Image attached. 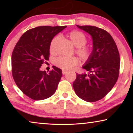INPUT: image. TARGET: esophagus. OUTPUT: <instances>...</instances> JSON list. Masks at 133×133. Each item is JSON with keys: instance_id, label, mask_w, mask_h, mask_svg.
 <instances>
[{"instance_id": "34e87169", "label": "esophagus", "mask_w": 133, "mask_h": 133, "mask_svg": "<svg viewBox=\"0 0 133 133\" xmlns=\"http://www.w3.org/2000/svg\"><path fill=\"white\" fill-rule=\"evenodd\" d=\"M67 73V71H66V70H62V73H63V75H66Z\"/></svg>"}]
</instances>
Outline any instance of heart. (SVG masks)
<instances>
[{
    "mask_svg": "<svg viewBox=\"0 0 133 133\" xmlns=\"http://www.w3.org/2000/svg\"><path fill=\"white\" fill-rule=\"evenodd\" d=\"M66 37L68 39L74 46L77 48L76 52L82 58L85 60L88 59L91 55L90 49L84 45L87 43L85 36L81 31L77 30L71 31L66 35ZM58 41V37H55L51 40L50 45V51L51 53L56 52V46ZM78 63V60L76 57H64L60 56L55 60V64L57 67L63 70H69L73 69L77 66Z\"/></svg>",
    "mask_w": 133,
    "mask_h": 133,
    "instance_id": "b5f03b06",
    "label": "heart"
}]
</instances>
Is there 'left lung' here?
<instances>
[{
  "label": "left lung",
  "mask_w": 133,
  "mask_h": 133,
  "mask_svg": "<svg viewBox=\"0 0 133 133\" xmlns=\"http://www.w3.org/2000/svg\"><path fill=\"white\" fill-rule=\"evenodd\" d=\"M76 26L91 36L93 50L82 66L88 73L76 74L73 87L82 100L97 102L111 90L118 79L120 55L115 42L107 31L96 26Z\"/></svg>",
  "instance_id": "1"
}]
</instances>
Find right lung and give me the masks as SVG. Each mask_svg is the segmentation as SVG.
Instances as JSON below:
<instances>
[{
	"mask_svg": "<svg viewBox=\"0 0 133 133\" xmlns=\"http://www.w3.org/2000/svg\"><path fill=\"white\" fill-rule=\"evenodd\" d=\"M39 26L23 33L13 49L12 75L19 89L29 97L42 100L55 93L62 76L56 66L47 74L40 67L49 60L50 45L53 37L66 28Z\"/></svg>",
	"mask_w": 133,
	"mask_h": 133,
	"instance_id": "right-lung-1",
	"label": "right lung"
}]
</instances>
